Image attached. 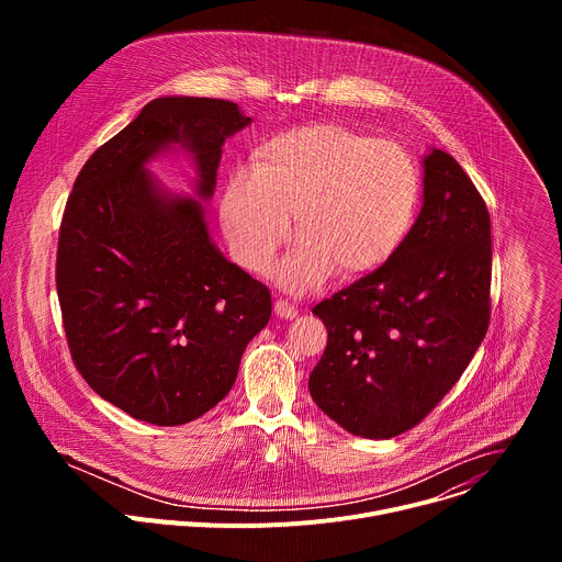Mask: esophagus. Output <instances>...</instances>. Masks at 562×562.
<instances>
[{
  "label": "esophagus",
  "instance_id": "1",
  "mask_svg": "<svg viewBox=\"0 0 562 562\" xmlns=\"http://www.w3.org/2000/svg\"><path fill=\"white\" fill-rule=\"evenodd\" d=\"M273 311H276V315H280V317H284V319H291V317H295V315H297L295 304H291V302H289V300H284V297H278V300H276Z\"/></svg>",
  "mask_w": 562,
  "mask_h": 562
}]
</instances>
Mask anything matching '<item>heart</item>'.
I'll return each instance as SVG.
<instances>
[{"mask_svg": "<svg viewBox=\"0 0 562 562\" xmlns=\"http://www.w3.org/2000/svg\"><path fill=\"white\" fill-rule=\"evenodd\" d=\"M420 202L412 155L340 124H313L273 135L256 169L231 173L222 226L235 260L265 273L291 235L300 243L280 269L291 291L323 284L336 269L358 276L405 245Z\"/></svg>", "mask_w": 562, "mask_h": 562, "instance_id": "obj_1", "label": "heart"}]
</instances>
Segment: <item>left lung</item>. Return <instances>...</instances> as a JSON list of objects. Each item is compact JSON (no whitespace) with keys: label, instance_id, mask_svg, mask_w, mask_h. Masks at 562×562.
Returning <instances> with one entry per match:
<instances>
[{"label":"left lung","instance_id":"1","mask_svg":"<svg viewBox=\"0 0 562 562\" xmlns=\"http://www.w3.org/2000/svg\"><path fill=\"white\" fill-rule=\"evenodd\" d=\"M492 220L456 159L425 157V204L405 245L317 302L327 349L313 403L353 436L384 440L420 425L458 382L492 317Z\"/></svg>","mask_w":562,"mask_h":562}]
</instances>
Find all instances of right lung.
<instances>
[{"instance_id":"1","label":"right lung","mask_w":562,"mask_h":562,"mask_svg":"<svg viewBox=\"0 0 562 562\" xmlns=\"http://www.w3.org/2000/svg\"><path fill=\"white\" fill-rule=\"evenodd\" d=\"M251 117L213 98H157L79 171L59 224L55 284L75 369L135 420L187 425L231 391L271 317V291L213 247L202 206L165 198L144 165L187 146L200 193Z\"/></svg>"}]
</instances>
